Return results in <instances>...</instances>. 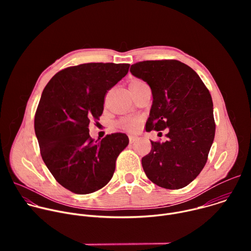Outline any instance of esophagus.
Returning a JSON list of instances; mask_svg holds the SVG:
<instances>
[{
	"label": "esophagus",
	"instance_id": "obj_1",
	"mask_svg": "<svg viewBox=\"0 0 251 251\" xmlns=\"http://www.w3.org/2000/svg\"><path fill=\"white\" fill-rule=\"evenodd\" d=\"M137 140H138V137H137V136H133V135H130V136H129V142H130V144H133V143H135Z\"/></svg>",
	"mask_w": 251,
	"mask_h": 251
}]
</instances>
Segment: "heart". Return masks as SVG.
<instances>
[{
  "mask_svg": "<svg viewBox=\"0 0 251 251\" xmlns=\"http://www.w3.org/2000/svg\"><path fill=\"white\" fill-rule=\"evenodd\" d=\"M143 84H146V83L140 79H135L130 83V88H135ZM119 126L128 131H136L140 126V120L138 118H133V117L122 118L119 121Z\"/></svg>",
  "mask_w": 251,
  "mask_h": 251,
  "instance_id": "1",
  "label": "heart"
}]
</instances>
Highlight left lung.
Returning a JSON list of instances; mask_svg holds the SVG:
<instances>
[{
    "label": "left lung",
    "instance_id": "left-lung-1",
    "mask_svg": "<svg viewBox=\"0 0 251 251\" xmlns=\"http://www.w3.org/2000/svg\"><path fill=\"white\" fill-rule=\"evenodd\" d=\"M130 71L152 90L146 130H169L166 142L151 141V152L142 158L143 169L157 186L182 189L203 169L213 142L210 93L193 68L176 59L139 61Z\"/></svg>",
    "mask_w": 251,
    "mask_h": 251
}]
</instances>
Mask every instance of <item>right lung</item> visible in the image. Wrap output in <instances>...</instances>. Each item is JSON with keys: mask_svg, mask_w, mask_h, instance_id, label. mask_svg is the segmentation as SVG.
I'll return each mask as SVG.
<instances>
[{"mask_svg": "<svg viewBox=\"0 0 251 251\" xmlns=\"http://www.w3.org/2000/svg\"><path fill=\"white\" fill-rule=\"evenodd\" d=\"M130 64L90 62L66 67L45 87L34 115L42 158L56 180L77 195L108 184L129 139L124 133L94 141L90 120L99 119L104 98L128 73Z\"/></svg>", "mask_w": 251, "mask_h": 251, "instance_id": "add662e5", "label": "right lung"}]
</instances>
